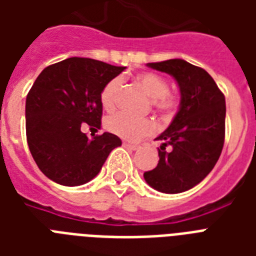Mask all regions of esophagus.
Instances as JSON below:
<instances>
[{"mask_svg":"<svg viewBox=\"0 0 256 256\" xmlns=\"http://www.w3.org/2000/svg\"><path fill=\"white\" fill-rule=\"evenodd\" d=\"M124 148H126L128 150H138V146L136 144H132L128 142H124Z\"/></svg>","mask_w":256,"mask_h":256,"instance_id":"1","label":"esophagus"}]
</instances>
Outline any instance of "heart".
I'll list each match as a JSON object with an SVG mask.
<instances>
[{
  "label": "heart",
  "mask_w": 256,
  "mask_h": 256,
  "mask_svg": "<svg viewBox=\"0 0 256 256\" xmlns=\"http://www.w3.org/2000/svg\"><path fill=\"white\" fill-rule=\"evenodd\" d=\"M136 82L152 98V104L156 112L164 116H170L174 114L178 108V100L168 92V82L164 77L156 73L144 72L136 76ZM120 85H122L120 78H112V81H108L104 85L100 92V104L104 108L112 110L116 108ZM104 124L108 132L128 142H138L156 132V124L152 120L148 118L136 120L124 112H116L110 116Z\"/></svg>",
  "instance_id": "obj_1"
}]
</instances>
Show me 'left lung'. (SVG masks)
<instances>
[{
	"mask_svg": "<svg viewBox=\"0 0 256 256\" xmlns=\"http://www.w3.org/2000/svg\"><path fill=\"white\" fill-rule=\"evenodd\" d=\"M170 74L179 86L180 104L174 120L156 140L160 162L146 171L144 180L154 190L178 194L206 178L218 162L224 144L226 100L206 70L184 60L148 64ZM170 146V152L166 148Z\"/></svg>",
	"mask_w": 256,
	"mask_h": 256,
	"instance_id": "8db88e82",
	"label": "left lung"
}]
</instances>
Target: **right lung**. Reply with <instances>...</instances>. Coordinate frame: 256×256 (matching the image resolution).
<instances>
[{"instance_id":"1","label":"right lung","mask_w":256,"mask_h":256,"mask_svg":"<svg viewBox=\"0 0 256 256\" xmlns=\"http://www.w3.org/2000/svg\"><path fill=\"white\" fill-rule=\"evenodd\" d=\"M126 68L72 57L42 70L26 96V140L40 170L62 186H81L98 175L108 154L122 144L100 128V92Z\"/></svg>"}]
</instances>
